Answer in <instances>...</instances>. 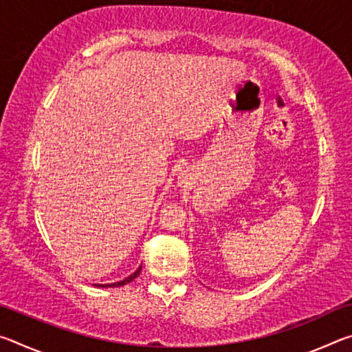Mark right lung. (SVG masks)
I'll list each match as a JSON object with an SVG mask.
<instances>
[{
    "mask_svg": "<svg viewBox=\"0 0 352 352\" xmlns=\"http://www.w3.org/2000/svg\"><path fill=\"white\" fill-rule=\"evenodd\" d=\"M140 272H141V267L138 270H136L133 275H130L129 278H126V279H122V281H119V283H113V284H100V287H119V285H126L127 283H130V281H133V279L140 275ZM96 285V284H94ZM99 285V284H98Z\"/></svg>",
    "mask_w": 352,
    "mask_h": 352,
    "instance_id": "right-lung-1",
    "label": "right lung"
}]
</instances>
